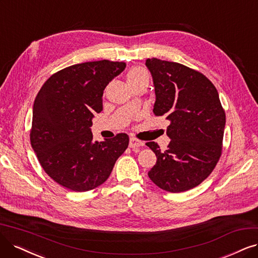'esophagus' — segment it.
I'll return each instance as SVG.
<instances>
[{"label": "esophagus", "instance_id": "1", "mask_svg": "<svg viewBox=\"0 0 258 258\" xmlns=\"http://www.w3.org/2000/svg\"><path fill=\"white\" fill-rule=\"evenodd\" d=\"M145 145L144 141L138 140L136 138H131L130 139V148H138V147H142Z\"/></svg>", "mask_w": 258, "mask_h": 258}]
</instances>
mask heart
<instances>
[{
	"label": "heart",
	"mask_w": 258,
	"mask_h": 258,
	"mask_svg": "<svg viewBox=\"0 0 258 258\" xmlns=\"http://www.w3.org/2000/svg\"><path fill=\"white\" fill-rule=\"evenodd\" d=\"M141 81H148L149 82L148 72L145 69L139 68V67H137V68H133L127 74L128 84L132 85V84H135V83H138V82H141Z\"/></svg>",
	"instance_id": "heart-1"
}]
</instances>
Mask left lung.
<instances>
[{
    "instance_id": "obj_1",
    "label": "left lung",
    "mask_w": 258,
    "mask_h": 258,
    "mask_svg": "<svg viewBox=\"0 0 258 258\" xmlns=\"http://www.w3.org/2000/svg\"><path fill=\"white\" fill-rule=\"evenodd\" d=\"M146 66L155 87L153 112L170 121L167 135L171 139L164 152L154 141L147 142L157 157L148 175L166 191L183 192L201 184L219 161L225 111L204 74L157 58H148Z\"/></svg>"
}]
</instances>
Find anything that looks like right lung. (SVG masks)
<instances>
[{
  "label": "right lung",
  "mask_w": 258,
  "mask_h": 258,
  "mask_svg": "<svg viewBox=\"0 0 258 258\" xmlns=\"http://www.w3.org/2000/svg\"><path fill=\"white\" fill-rule=\"evenodd\" d=\"M125 67V62L106 59L73 64L54 73L38 92L31 145L57 184L78 192L97 188L127 149L124 133L98 142L90 128L93 113L103 109L105 87Z\"/></svg>",
  "instance_id": "1"
}]
</instances>
